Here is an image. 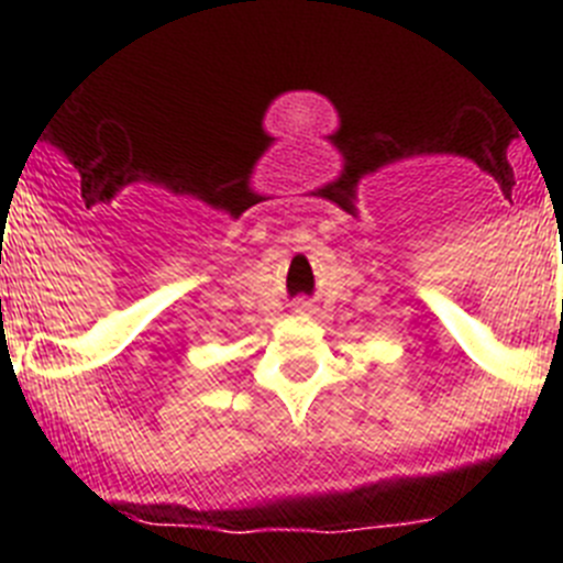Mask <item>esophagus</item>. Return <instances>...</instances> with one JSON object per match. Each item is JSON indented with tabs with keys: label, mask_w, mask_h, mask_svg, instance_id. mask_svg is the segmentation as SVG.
Wrapping results in <instances>:
<instances>
[{
	"label": "esophagus",
	"mask_w": 563,
	"mask_h": 563,
	"mask_svg": "<svg viewBox=\"0 0 563 563\" xmlns=\"http://www.w3.org/2000/svg\"><path fill=\"white\" fill-rule=\"evenodd\" d=\"M292 310H296L298 316H310L316 307H312V301H305V298H301V301H296V305H292Z\"/></svg>",
	"instance_id": "1"
}]
</instances>
